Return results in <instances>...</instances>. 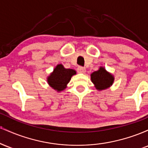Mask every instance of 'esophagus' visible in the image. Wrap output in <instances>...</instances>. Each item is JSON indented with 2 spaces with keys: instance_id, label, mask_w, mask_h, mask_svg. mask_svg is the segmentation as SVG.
<instances>
[{
  "instance_id": "1",
  "label": "esophagus",
  "mask_w": 148,
  "mask_h": 148,
  "mask_svg": "<svg viewBox=\"0 0 148 148\" xmlns=\"http://www.w3.org/2000/svg\"><path fill=\"white\" fill-rule=\"evenodd\" d=\"M78 72L79 73H81V74H85L86 72V69L85 67H78Z\"/></svg>"
}]
</instances>
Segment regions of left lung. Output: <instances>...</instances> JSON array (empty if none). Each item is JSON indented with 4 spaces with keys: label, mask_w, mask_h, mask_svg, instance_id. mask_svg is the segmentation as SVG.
<instances>
[{
    "label": "left lung",
    "mask_w": 148,
    "mask_h": 148,
    "mask_svg": "<svg viewBox=\"0 0 148 148\" xmlns=\"http://www.w3.org/2000/svg\"><path fill=\"white\" fill-rule=\"evenodd\" d=\"M90 79L97 90L101 91L108 89L113 85L115 77L103 67H99L97 71L90 74Z\"/></svg>",
    "instance_id": "left-lung-1"
}]
</instances>
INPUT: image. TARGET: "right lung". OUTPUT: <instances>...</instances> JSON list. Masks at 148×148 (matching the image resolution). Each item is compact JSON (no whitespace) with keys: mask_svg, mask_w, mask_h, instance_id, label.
<instances>
[{"mask_svg":"<svg viewBox=\"0 0 148 148\" xmlns=\"http://www.w3.org/2000/svg\"><path fill=\"white\" fill-rule=\"evenodd\" d=\"M76 74L73 69H66L62 64H57L53 71L47 76V83L58 92L64 90L70 81L72 76Z\"/></svg>","mask_w":148,"mask_h":148,"instance_id":"1","label":"right lung"}]
</instances>
